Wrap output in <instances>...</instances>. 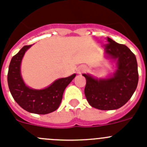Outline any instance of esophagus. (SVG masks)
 I'll return each instance as SVG.
<instances>
[{"instance_id": "1", "label": "esophagus", "mask_w": 147, "mask_h": 147, "mask_svg": "<svg viewBox=\"0 0 147 147\" xmlns=\"http://www.w3.org/2000/svg\"><path fill=\"white\" fill-rule=\"evenodd\" d=\"M86 67L85 66L82 65L77 68V72L78 74L83 73L84 72H86Z\"/></svg>"}]
</instances>
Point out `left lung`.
<instances>
[{
	"mask_svg": "<svg viewBox=\"0 0 147 147\" xmlns=\"http://www.w3.org/2000/svg\"><path fill=\"white\" fill-rule=\"evenodd\" d=\"M105 56L116 61L117 69L107 78H95L89 74L86 78L84 93L90 105L103 111L121 108L131 98L138 82V64L136 55L126 45L107 38Z\"/></svg>",
	"mask_w": 147,
	"mask_h": 147,
	"instance_id": "obj_1",
	"label": "left lung"
}]
</instances>
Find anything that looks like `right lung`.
Wrapping results in <instances>:
<instances>
[{"mask_svg":"<svg viewBox=\"0 0 147 147\" xmlns=\"http://www.w3.org/2000/svg\"><path fill=\"white\" fill-rule=\"evenodd\" d=\"M31 45H26L11 59L8 72V85L14 100L28 112L36 114H47L55 111L61 102L66 87L76 74L55 80L43 89H34L26 85L21 75L20 66L22 58Z\"/></svg>","mask_w":147,"mask_h":147,"instance_id":"right-lung-1","label":"right lung"}]
</instances>
